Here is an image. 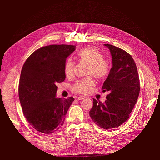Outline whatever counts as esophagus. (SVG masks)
<instances>
[{
	"mask_svg": "<svg viewBox=\"0 0 160 160\" xmlns=\"http://www.w3.org/2000/svg\"><path fill=\"white\" fill-rule=\"evenodd\" d=\"M85 98H86V97H85V96H79V97L77 98V99L78 100H82V99H84Z\"/></svg>",
	"mask_w": 160,
	"mask_h": 160,
	"instance_id": "obj_1",
	"label": "esophagus"
}]
</instances>
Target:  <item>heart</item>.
<instances>
[{
    "instance_id": "obj_1",
    "label": "heart",
    "mask_w": 160,
    "mask_h": 160,
    "mask_svg": "<svg viewBox=\"0 0 160 160\" xmlns=\"http://www.w3.org/2000/svg\"><path fill=\"white\" fill-rule=\"evenodd\" d=\"M78 59L81 62L89 64L87 74L93 75L96 78L102 79L109 73L110 65L104 60V56L96 49L92 48H83L77 53ZM75 62L68 58L64 64V71L67 77L73 75ZM94 82L92 77H88L77 81L72 87L75 92L87 94L92 90Z\"/></svg>"
}]
</instances>
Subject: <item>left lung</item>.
I'll use <instances>...</instances> for the list:
<instances>
[{"label": "left lung", "mask_w": 160, "mask_h": 160, "mask_svg": "<svg viewBox=\"0 0 160 160\" xmlns=\"http://www.w3.org/2000/svg\"><path fill=\"white\" fill-rule=\"evenodd\" d=\"M112 56V68L102 89L109 94L104 103L93 99L89 111L92 121L104 129L119 127L129 118L140 92L139 77L132 57L124 50L105 43Z\"/></svg>", "instance_id": "8db88e82"}]
</instances>
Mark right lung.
I'll use <instances>...</instances> for the list:
<instances>
[{
	"label": "right lung",
	"instance_id": "1",
	"mask_svg": "<svg viewBox=\"0 0 160 160\" xmlns=\"http://www.w3.org/2000/svg\"><path fill=\"white\" fill-rule=\"evenodd\" d=\"M75 45H51L33 52L22 66L19 82V98L28 122L37 131L51 133L64 124L75 99L56 98V84L65 80L66 58Z\"/></svg>",
	"mask_w": 160,
	"mask_h": 160
}]
</instances>
